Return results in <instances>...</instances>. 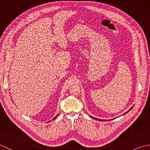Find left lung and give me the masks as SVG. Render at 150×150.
I'll return each mask as SVG.
<instances>
[{
  "label": "left lung",
  "mask_w": 150,
  "mask_h": 150,
  "mask_svg": "<svg viewBox=\"0 0 150 150\" xmlns=\"http://www.w3.org/2000/svg\"><path fill=\"white\" fill-rule=\"evenodd\" d=\"M131 109H132V108H131ZM131 109H130L129 110H131ZM126 113H127V112H126ZM126 113H125L124 114H126ZM93 119H95V120H96V119H97V120H98L99 121H100V120H102V121H104V120H100V119H96V118H94V117H93Z\"/></svg>",
  "instance_id": "8db88e82"
}]
</instances>
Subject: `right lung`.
Segmentation results:
<instances>
[{"label":"right lung","instance_id":"1","mask_svg":"<svg viewBox=\"0 0 150 150\" xmlns=\"http://www.w3.org/2000/svg\"><path fill=\"white\" fill-rule=\"evenodd\" d=\"M57 116H56V117H55V118H54V119H55V118H56V117H57Z\"/></svg>","mask_w":150,"mask_h":150}]
</instances>
